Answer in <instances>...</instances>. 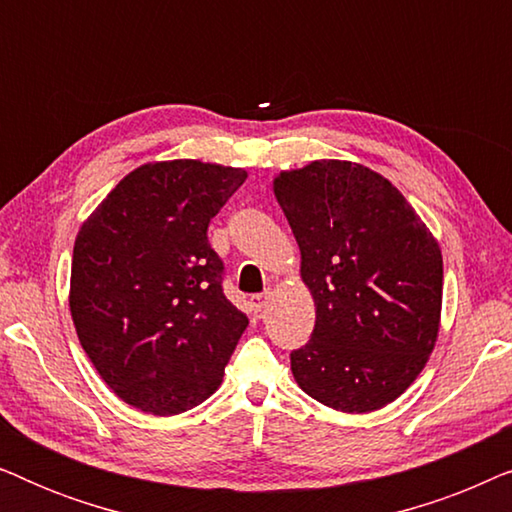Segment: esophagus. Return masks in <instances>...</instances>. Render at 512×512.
<instances>
[{
	"label": "esophagus",
	"instance_id": "esophagus-1",
	"mask_svg": "<svg viewBox=\"0 0 512 512\" xmlns=\"http://www.w3.org/2000/svg\"><path fill=\"white\" fill-rule=\"evenodd\" d=\"M268 300H270V293L268 291L256 293V296H251V307H254L256 312H263L265 305H268Z\"/></svg>",
	"mask_w": 512,
	"mask_h": 512
}]
</instances>
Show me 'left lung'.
Instances as JSON below:
<instances>
[{
    "instance_id": "left-lung-1",
    "label": "left lung",
    "mask_w": 512,
    "mask_h": 512,
    "mask_svg": "<svg viewBox=\"0 0 512 512\" xmlns=\"http://www.w3.org/2000/svg\"><path fill=\"white\" fill-rule=\"evenodd\" d=\"M272 191L300 247L317 321L291 352L298 387L340 412L396 401L433 352L443 256L403 193L349 160L279 172Z\"/></svg>"
}]
</instances>
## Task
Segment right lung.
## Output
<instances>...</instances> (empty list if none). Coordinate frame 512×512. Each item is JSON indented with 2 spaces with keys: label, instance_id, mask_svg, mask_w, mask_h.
Instances as JSON below:
<instances>
[{
  "label": "right lung",
  "instance_id": "1",
  "mask_svg": "<svg viewBox=\"0 0 512 512\" xmlns=\"http://www.w3.org/2000/svg\"><path fill=\"white\" fill-rule=\"evenodd\" d=\"M242 167L160 160L118 181L76 235L69 310L114 394L170 417L207 401L249 319L223 296L209 221Z\"/></svg>",
  "mask_w": 512,
  "mask_h": 512
}]
</instances>
